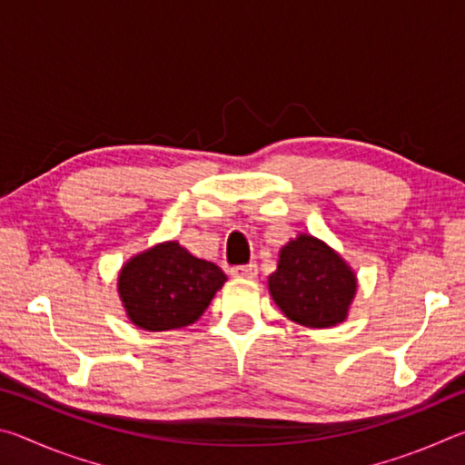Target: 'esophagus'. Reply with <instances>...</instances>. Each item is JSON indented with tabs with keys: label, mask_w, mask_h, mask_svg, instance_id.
<instances>
[{
	"label": "esophagus",
	"mask_w": 465,
	"mask_h": 465,
	"mask_svg": "<svg viewBox=\"0 0 465 465\" xmlns=\"http://www.w3.org/2000/svg\"><path fill=\"white\" fill-rule=\"evenodd\" d=\"M232 274H233V277H238V279H256L258 266L252 264V262L243 264V266H233Z\"/></svg>",
	"instance_id": "esophagus-1"
}]
</instances>
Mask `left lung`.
Wrapping results in <instances>:
<instances>
[{
	"label": "left lung",
	"mask_w": 465,
	"mask_h": 465,
	"mask_svg": "<svg viewBox=\"0 0 465 465\" xmlns=\"http://www.w3.org/2000/svg\"><path fill=\"white\" fill-rule=\"evenodd\" d=\"M269 291L289 320L308 328H330L346 320L357 277L328 243L299 233L281 248Z\"/></svg>",
	"instance_id": "8db88e82"
}]
</instances>
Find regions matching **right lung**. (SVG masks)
<instances>
[{
	"mask_svg": "<svg viewBox=\"0 0 465 465\" xmlns=\"http://www.w3.org/2000/svg\"><path fill=\"white\" fill-rule=\"evenodd\" d=\"M227 281L217 264L163 242L133 256L119 274V295L133 324L162 332L194 324Z\"/></svg>",
	"mask_w": 465,
	"mask_h": 465,
	"instance_id": "obj_1",
	"label": "right lung"
}]
</instances>
